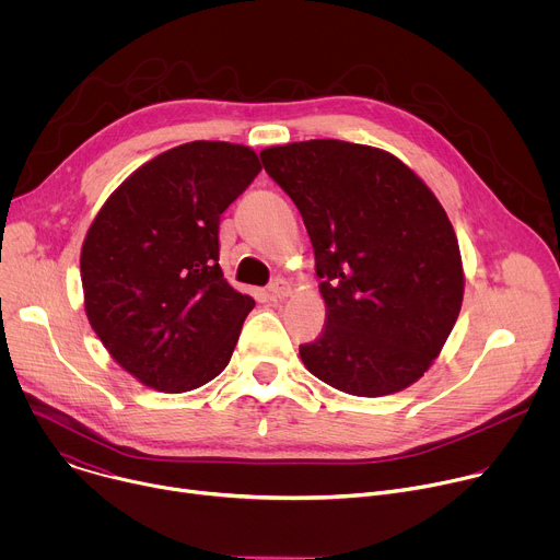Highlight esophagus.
Wrapping results in <instances>:
<instances>
[{"label": "esophagus", "instance_id": "esophagus-1", "mask_svg": "<svg viewBox=\"0 0 560 560\" xmlns=\"http://www.w3.org/2000/svg\"><path fill=\"white\" fill-rule=\"evenodd\" d=\"M268 294H270V299H285L290 294V283L285 279H275L268 285Z\"/></svg>", "mask_w": 560, "mask_h": 560}]
</instances>
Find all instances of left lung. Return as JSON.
Masks as SVG:
<instances>
[{"instance_id":"obj_1","label":"left lung","mask_w":560,"mask_h":560,"mask_svg":"<svg viewBox=\"0 0 560 560\" xmlns=\"http://www.w3.org/2000/svg\"><path fill=\"white\" fill-rule=\"evenodd\" d=\"M299 208L328 305L305 368L354 396L408 387L439 357L463 301L454 228L430 188L378 148L310 139L261 152Z\"/></svg>"}]
</instances>
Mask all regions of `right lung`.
<instances>
[{
    "label": "right lung",
    "instance_id": "1",
    "mask_svg": "<svg viewBox=\"0 0 560 560\" xmlns=\"http://www.w3.org/2000/svg\"><path fill=\"white\" fill-rule=\"evenodd\" d=\"M259 171L246 145L190 141L135 171L95 217L82 248L86 314L143 385L188 392L228 365L255 301L223 279L219 221Z\"/></svg>",
    "mask_w": 560,
    "mask_h": 560
}]
</instances>
